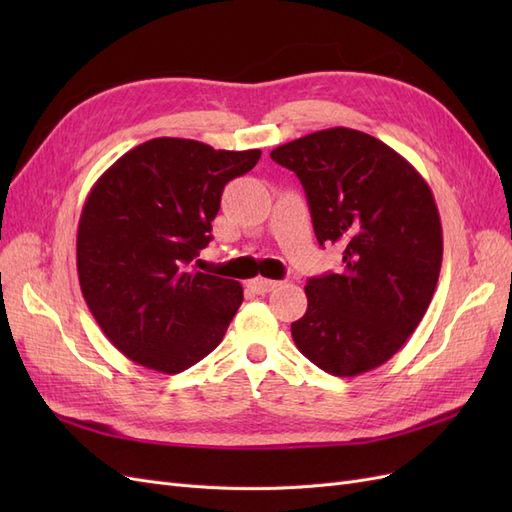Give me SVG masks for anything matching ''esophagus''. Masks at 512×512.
I'll return each mask as SVG.
<instances>
[{
    "mask_svg": "<svg viewBox=\"0 0 512 512\" xmlns=\"http://www.w3.org/2000/svg\"><path fill=\"white\" fill-rule=\"evenodd\" d=\"M247 286H250V290H254L256 294H267V292H271V290H275L277 286H280V282L267 280V277H256V280L247 282Z\"/></svg>",
    "mask_w": 512,
    "mask_h": 512,
    "instance_id": "esophagus-1",
    "label": "esophagus"
}]
</instances>
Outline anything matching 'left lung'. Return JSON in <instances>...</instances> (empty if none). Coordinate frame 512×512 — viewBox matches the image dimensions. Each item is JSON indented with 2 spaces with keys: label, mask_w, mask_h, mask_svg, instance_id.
Segmentation results:
<instances>
[{
  "label": "left lung",
  "mask_w": 512,
  "mask_h": 512,
  "mask_svg": "<svg viewBox=\"0 0 512 512\" xmlns=\"http://www.w3.org/2000/svg\"><path fill=\"white\" fill-rule=\"evenodd\" d=\"M299 177L316 239L344 250L342 271L312 277L292 339L327 374L386 363L423 320L442 265L436 200L416 168L350 128L307 134L271 151Z\"/></svg>",
  "instance_id": "left-lung-1"
}]
</instances>
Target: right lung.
<instances>
[{
	"label": "right lung",
	"instance_id": "right-lung-1",
	"mask_svg": "<svg viewBox=\"0 0 512 512\" xmlns=\"http://www.w3.org/2000/svg\"><path fill=\"white\" fill-rule=\"evenodd\" d=\"M258 160L260 149L162 136L91 188L76 237L79 282L104 335L134 363L179 374L224 339L243 288L188 267L213 239L224 185Z\"/></svg>",
	"mask_w": 512,
	"mask_h": 512
}]
</instances>
